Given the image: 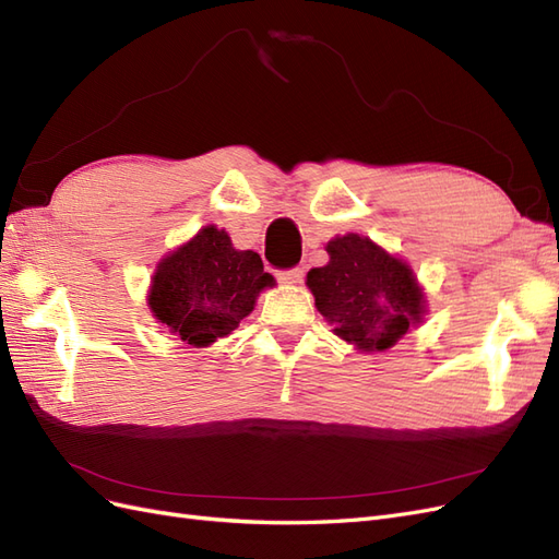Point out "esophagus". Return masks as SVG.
<instances>
[{
    "label": "esophagus",
    "instance_id": "obj_1",
    "mask_svg": "<svg viewBox=\"0 0 559 559\" xmlns=\"http://www.w3.org/2000/svg\"><path fill=\"white\" fill-rule=\"evenodd\" d=\"M277 277L284 284H298L302 280V267H289V270H280Z\"/></svg>",
    "mask_w": 559,
    "mask_h": 559
}]
</instances>
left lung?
Returning a JSON list of instances; mask_svg holds the SVG:
<instances>
[{"label":"left lung","instance_id":"left-lung-1","mask_svg":"<svg viewBox=\"0 0 559 559\" xmlns=\"http://www.w3.org/2000/svg\"><path fill=\"white\" fill-rule=\"evenodd\" d=\"M331 261L312 267L308 286L335 335L364 352H384L421 319L425 298L413 270L361 235L326 245Z\"/></svg>","mask_w":559,"mask_h":559}]
</instances>
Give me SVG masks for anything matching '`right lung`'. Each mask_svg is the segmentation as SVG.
Listing matches in <instances>:
<instances>
[{"label": "right lung", "mask_w": 559, "mask_h": 559, "mask_svg": "<svg viewBox=\"0 0 559 559\" xmlns=\"http://www.w3.org/2000/svg\"><path fill=\"white\" fill-rule=\"evenodd\" d=\"M273 284L257 251H238L226 230L205 226L158 263L148 308L183 343L205 347L238 329Z\"/></svg>", "instance_id": "1"}]
</instances>
